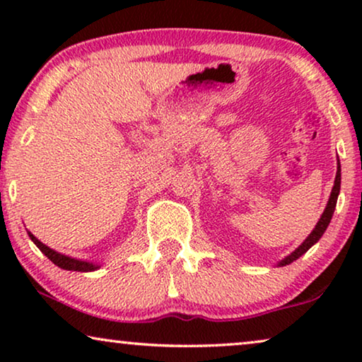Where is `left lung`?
<instances>
[{
    "instance_id": "1",
    "label": "left lung",
    "mask_w": 362,
    "mask_h": 362,
    "mask_svg": "<svg viewBox=\"0 0 362 362\" xmlns=\"http://www.w3.org/2000/svg\"><path fill=\"white\" fill-rule=\"evenodd\" d=\"M339 189H341V166H339V163H338V171H336L334 186H333V189H331L328 204H326L323 214H321V217H320V221L316 222L315 229L311 230V234L303 240V244L296 247V249L291 252L290 255H286L285 259H281L276 265L284 267V265L291 264V262H295L296 259H300L301 255L306 254V252H308L311 247H313L316 242L321 239V235H323L325 230L328 229V226H329V222H331V217H333V212H334V207H336V201H338Z\"/></svg>"
}]
</instances>
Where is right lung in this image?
<instances>
[{
    "instance_id": "obj_1",
    "label": "right lung",
    "mask_w": 362,
    "mask_h": 362,
    "mask_svg": "<svg viewBox=\"0 0 362 362\" xmlns=\"http://www.w3.org/2000/svg\"><path fill=\"white\" fill-rule=\"evenodd\" d=\"M29 234V239H31L34 244L39 250L42 252L44 255L47 257L49 260L52 262L54 265L61 267L64 270H72V272H93V270H98L100 269V265L95 264V262H87V260H81V259H74V257H69V255H64L61 252H56L51 247H47L46 244H42L41 240L36 239L31 232L28 230Z\"/></svg>"
}]
</instances>
